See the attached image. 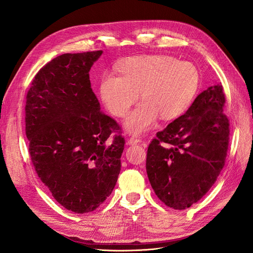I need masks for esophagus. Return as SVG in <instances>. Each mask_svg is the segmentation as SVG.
I'll use <instances>...</instances> for the list:
<instances>
[{"mask_svg": "<svg viewBox=\"0 0 253 253\" xmlns=\"http://www.w3.org/2000/svg\"><path fill=\"white\" fill-rule=\"evenodd\" d=\"M140 142H142V140L138 138V137H131V138L127 139V144H137Z\"/></svg>", "mask_w": 253, "mask_h": 253, "instance_id": "1", "label": "esophagus"}]
</instances>
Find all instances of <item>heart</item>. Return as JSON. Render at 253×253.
Listing matches in <instances>:
<instances>
[{
  "label": "heart",
  "mask_w": 253,
  "mask_h": 253,
  "mask_svg": "<svg viewBox=\"0 0 253 253\" xmlns=\"http://www.w3.org/2000/svg\"><path fill=\"white\" fill-rule=\"evenodd\" d=\"M119 76L104 73L99 91L105 109L122 117L140 95V102L124 121L127 132L142 134L163 120L177 118L196 94L200 74L187 61L167 55H141L116 66Z\"/></svg>",
  "instance_id": "heart-1"
}]
</instances>
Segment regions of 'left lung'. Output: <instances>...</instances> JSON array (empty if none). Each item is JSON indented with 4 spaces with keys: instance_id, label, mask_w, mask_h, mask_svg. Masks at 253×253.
Returning a JSON list of instances; mask_svg holds the SVG:
<instances>
[{
    "instance_id": "obj_1",
    "label": "left lung",
    "mask_w": 253,
    "mask_h": 253,
    "mask_svg": "<svg viewBox=\"0 0 253 253\" xmlns=\"http://www.w3.org/2000/svg\"><path fill=\"white\" fill-rule=\"evenodd\" d=\"M225 101L220 84L208 87L150 143L148 177L155 194L170 208L185 210L197 203L223 169L229 143Z\"/></svg>"
}]
</instances>
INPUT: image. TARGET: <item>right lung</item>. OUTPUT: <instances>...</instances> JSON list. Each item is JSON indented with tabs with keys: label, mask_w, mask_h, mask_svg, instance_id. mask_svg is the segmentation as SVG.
<instances>
[{
	"label": "right lung",
	"mask_w": 253,
	"mask_h": 253,
	"mask_svg": "<svg viewBox=\"0 0 253 253\" xmlns=\"http://www.w3.org/2000/svg\"><path fill=\"white\" fill-rule=\"evenodd\" d=\"M102 50L63 53L36 75L26 97L29 153L53 198L75 213L94 211L116 185L125 139L117 122L100 112L90 67Z\"/></svg>",
	"instance_id": "add662e5"
}]
</instances>
